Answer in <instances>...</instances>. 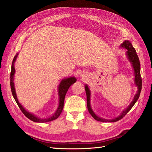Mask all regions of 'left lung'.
<instances>
[{
  "instance_id": "obj_1",
  "label": "left lung",
  "mask_w": 152,
  "mask_h": 152,
  "mask_svg": "<svg viewBox=\"0 0 152 152\" xmlns=\"http://www.w3.org/2000/svg\"><path fill=\"white\" fill-rule=\"evenodd\" d=\"M121 48L123 49H126L127 51H126V56H127V58L130 61L131 64H132V66L133 70V72H134V82L136 86L137 87V93L135 94L134 98H133L132 102H131L130 104L127 107V109L123 110L121 112V113L119 115V116L114 118L113 119H105L103 118H101L98 116L96 114H95L93 110L91 108V91L88 88V86L87 84H85V91L86 93V99H87V107H88V110L90 113V114L92 115V117L94 118L95 120L99 121L101 122H116L117 121L121 119L122 118L125 116V115L127 114V113L129 111V110L132 109V108L133 107V105L135 104V102L140 97V92L141 91V86H142V81H141V74H140V60H139V58L137 55V53H136V51L135 48L133 47V45L129 41L125 40L120 45Z\"/></svg>"
}]
</instances>
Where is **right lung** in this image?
I'll use <instances>...</instances> for the list:
<instances>
[{"label": "right lung", "instance_id": "1", "mask_svg": "<svg viewBox=\"0 0 152 152\" xmlns=\"http://www.w3.org/2000/svg\"><path fill=\"white\" fill-rule=\"evenodd\" d=\"M19 53H17L16 56L14 57L13 60H12V66H11V92L13 96L14 99L16 101L17 104L18 106L20 108V110H21L22 113L26 116L28 119L31 120L32 121L37 122V123H46L49 121H53L57 119V118L60 116L61 111H62L63 108H64V99H65V96L66 94V92L68 91V88H70L71 85H72L74 83H75L76 82V78L74 76H71L69 77V78H66L61 80L60 82V84L58 87V96H59V104L57 110H56L54 114L51 116L49 117L48 118H45V119H41V118L38 117L36 115H33V113H30L25 109V108L22 106L21 104L19 103V101H18L16 91H15V83H14V75L15 73V61L17 60V58L18 56Z\"/></svg>", "mask_w": 152, "mask_h": 152}]
</instances>
